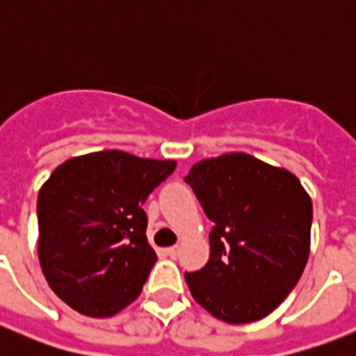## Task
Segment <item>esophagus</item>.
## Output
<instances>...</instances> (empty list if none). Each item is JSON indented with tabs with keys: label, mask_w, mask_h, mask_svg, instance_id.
Masks as SVG:
<instances>
[{
	"label": "esophagus",
	"mask_w": 356,
	"mask_h": 356,
	"mask_svg": "<svg viewBox=\"0 0 356 356\" xmlns=\"http://www.w3.org/2000/svg\"><path fill=\"white\" fill-rule=\"evenodd\" d=\"M165 252H168V255H170V257H173V259H175V257H177V255H179V246L168 248Z\"/></svg>",
	"instance_id": "34e87169"
}]
</instances>
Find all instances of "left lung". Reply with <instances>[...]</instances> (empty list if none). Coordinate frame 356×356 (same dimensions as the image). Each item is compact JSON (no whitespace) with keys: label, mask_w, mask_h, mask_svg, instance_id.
Masks as SVG:
<instances>
[{"label":"left lung","mask_w":356,"mask_h":356,"mask_svg":"<svg viewBox=\"0 0 356 356\" xmlns=\"http://www.w3.org/2000/svg\"><path fill=\"white\" fill-rule=\"evenodd\" d=\"M185 181L213 221L209 261L185 273L196 303L229 324L273 313L309 259L311 196L293 173L244 152L194 163Z\"/></svg>","instance_id":"8db88e82"}]
</instances>
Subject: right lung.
I'll use <instances>...</instances> for the list:
<instances>
[{
	"label": "right lung",
	"mask_w": 356,
	"mask_h": 356,
	"mask_svg": "<svg viewBox=\"0 0 356 356\" xmlns=\"http://www.w3.org/2000/svg\"><path fill=\"white\" fill-rule=\"evenodd\" d=\"M177 163L122 150L60 163L38 194V257L51 290L74 311L106 318L139 298L156 263L148 194Z\"/></svg>",
	"instance_id": "obj_1"
}]
</instances>
